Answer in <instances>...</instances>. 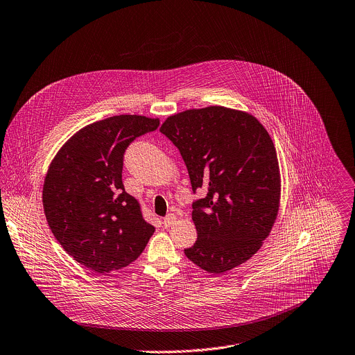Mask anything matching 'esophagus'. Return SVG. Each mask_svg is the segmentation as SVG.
Returning <instances> with one entry per match:
<instances>
[{
	"label": "esophagus",
	"instance_id": "1",
	"mask_svg": "<svg viewBox=\"0 0 355 355\" xmlns=\"http://www.w3.org/2000/svg\"><path fill=\"white\" fill-rule=\"evenodd\" d=\"M175 222H176V215H175V214H168V215L164 218V226H165V227H171Z\"/></svg>",
	"mask_w": 355,
	"mask_h": 355
}]
</instances>
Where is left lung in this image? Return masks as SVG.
<instances>
[{"label":"left lung","mask_w":355,"mask_h":355,"mask_svg":"<svg viewBox=\"0 0 355 355\" xmlns=\"http://www.w3.org/2000/svg\"><path fill=\"white\" fill-rule=\"evenodd\" d=\"M159 132L180 151L191 189L197 241L186 257L223 273L248 261L269 236L280 200L273 141L247 112L207 107L169 116Z\"/></svg>","instance_id":"1"}]
</instances>
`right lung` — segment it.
I'll use <instances>...</instances> for the list:
<instances>
[{"label": "right lung", "mask_w": 355, "mask_h": 355, "mask_svg": "<svg viewBox=\"0 0 355 355\" xmlns=\"http://www.w3.org/2000/svg\"><path fill=\"white\" fill-rule=\"evenodd\" d=\"M158 119L118 115L73 135L44 179L49 226L73 259L98 273L118 270L146 248L155 227L122 183L123 155L136 137L154 132Z\"/></svg>", "instance_id": "obj_1"}]
</instances>
